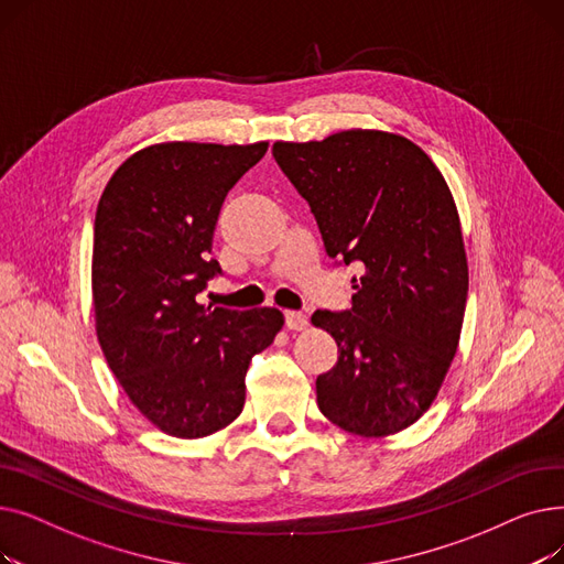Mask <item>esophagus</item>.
I'll list each match as a JSON object with an SVG mask.
<instances>
[{"mask_svg":"<svg viewBox=\"0 0 564 564\" xmlns=\"http://www.w3.org/2000/svg\"><path fill=\"white\" fill-rule=\"evenodd\" d=\"M285 327L290 332H302L308 327V317L302 311H285Z\"/></svg>","mask_w":564,"mask_h":564,"instance_id":"34e87169","label":"esophagus"}]
</instances>
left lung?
<instances>
[{"label":"left lung","instance_id":"obj_1","mask_svg":"<svg viewBox=\"0 0 564 564\" xmlns=\"http://www.w3.org/2000/svg\"><path fill=\"white\" fill-rule=\"evenodd\" d=\"M272 155L317 221L324 251L357 262L351 308L315 311L338 343L317 377V406L338 427L387 436L416 423L457 351L468 267L441 171L404 137L347 130L276 141Z\"/></svg>","mask_w":564,"mask_h":564}]
</instances>
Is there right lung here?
Wrapping results in <instances>:
<instances>
[{
	"label": "right lung",
	"instance_id": "right-lung-1",
	"mask_svg": "<svg viewBox=\"0 0 564 564\" xmlns=\"http://www.w3.org/2000/svg\"><path fill=\"white\" fill-rule=\"evenodd\" d=\"M267 145H148L116 169L98 203V340L132 404L171 436L200 438L240 416L253 354L283 327L279 308L196 302L221 274L210 253L224 198Z\"/></svg>",
	"mask_w": 564,
	"mask_h": 564
}]
</instances>
